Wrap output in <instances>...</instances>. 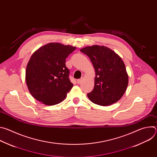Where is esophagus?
I'll list each match as a JSON object with an SVG mask.
<instances>
[{
  "label": "esophagus",
  "mask_w": 157,
  "mask_h": 157,
  "mask_svg": "<svg viewBox=\"0 0 157 157\" xmlns=\"http://www.w3.org/2000/svg\"><path fill=\"white\" fill-rule=\"evenodd\" d=\"M83 79H84L83 78H81V79H78V80H77V81H76V82H77V83H78V84H80V83H81V82L83 81Z\"/></svg>",
  "instance_id": "34e87169"
}]
</instances>
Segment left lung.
<instances>
[{"mask_svg":"<svg viewBox=\"0 0 157 157\" xmlns=\"http://www.w3.org/2000/svg\"><path fill=\"white\" fill-rule=\"evenodd\" d=\"M90 58L95 70L94 87L87 97L92 102L107 106L123 96L128 83V76L122 58L113 50L99 45L80 50Z\"/></svg>","mask_w":157,"mask_h":157,"instance_id":"1","label":"left lung"}]
</instances>
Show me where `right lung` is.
<instances>
[{
  "label": "right lung",
  "instance_id": "add662e5",
  "mask_svg": "<svg viewBox=\"0 0 157 157\" xmlns=\"http://www.w3.org/2000/svg\"><path fill=\"white\" fill-rule=\"evenodd\" d=\"M76 47L50 43L35 51L25 71L29 92L37 101L48 105L62 102L73 86L66 67V58Z\"/></svg>",
  "mask_w": 157,
  "mask_h": 157
}]
</instances>
